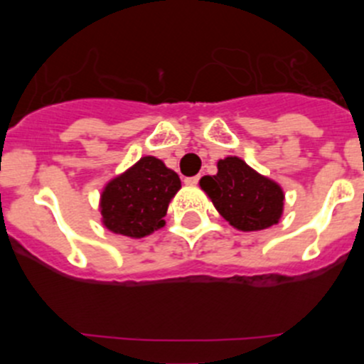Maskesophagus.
<instances>
[{
  "instance_id": "esophagus-1",
  "label": "esophagus",
  "mask_w": 364,
  "mask_h": 364,
  "mask_svg": "<svg viewBox=\"0 0 364 364\" xmlns=\"http://www.w3.org/2000/svg\"><path fill=\"white\" fill-rule=\"evenodd\" d=\"M199 179H200V176L197 174V176H192V178H186L185 183L186 185H197V183H199Z\"/></svg>"
}]
</instances>
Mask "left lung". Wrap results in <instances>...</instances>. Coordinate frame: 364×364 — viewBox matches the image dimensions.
I'll return each mask as SVG.
<instances>
[{"label":"left lung","instance_id":"left-lung-1","mask_svg":"<svg viewBox=\"0 0 364 364\" xmlns=\"http://www.w3.org/2000/svg\"><path fill=\"white\" fill-rule=\"evenodd\" d=\"M200 188L220 215L236 229L250 232L274 225L284 211V192L271 179L248 167L237 156L218 161L215 176H204Z\"/></svg>","mask_w":364,"mask_h":364}]
</instances>
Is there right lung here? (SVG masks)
Wrapping results in <instances>:
<instances>
[{
  "label": "right lung",
  "instance_id": "right-lung-1",
  "mask_svg": "<svg viewBox=\"0 0 364 364\" xmlns=\"http://www.w3.org/2000/svg\"><path fill=\"white\" fill-rule=\"evenodd\" d=\"M181 188L179 176L155 156H144L105 186L104 225L116 234L144 237L164 225L168 203Z\"/></svg>",
  "mask_w": 364,
  "mask_h": 364
}]
</instances>
